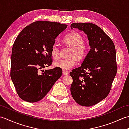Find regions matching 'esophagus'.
Instances as JSON below:
<instances>
[{
    "mask_svg": "<svg viewBox=\"0 0 129 129\" xmlns=\"http://www.w3.org/2000/svg\"><path fill=\"white\" fill-rule=\"evenodd\" d=\"M62 74L63 75H68L69 74V72H68V71H65V70H63L62 71Z\"/></svg>",
    "mask_w": 129,
    "mask_h": 129,
    "instance_id": "34e87169",
    "label": "esophagus"
}]
</instances>
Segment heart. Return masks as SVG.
<instances>
[{
	"label": "heart",
	"mask_w": 129,
	"mask_h": 129,
	"mask_svg": "<svg viewBox=\"0 0 129 129\" xmlns=\"http://www.w3.org/2000/svg\"><path fill=\"white\" fill-rule=\"evenodd\" d=\"M64 42L72 47L69 56L67 59H60L54 63V67L64 70H69L76 64V58L79 60L83 59L88 53L89 46L87 43H83L82 35L76 32L68 34L64 38ZM50 54L55 59H58L60 56V50L55 44L52 45Z\"/></svg>",
	"instance_id": "obj_1"
}]
</instances>
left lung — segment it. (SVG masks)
Here are the masks:
<instances>
[{
  "mask_svg": "<svg viewBox=\"0 0 129 129\" xmlns=\"http://www.w3.org/2000/svg\"><path fill=\"white\" fill-rule=\"evenodd\" d=\"M87 36L90 50L81 67L73 69L70 91L79 105L91 106L104 99L110 92L117 73L114 44L100 27L92 23H73Z\"/></svg>",
  "mask_w": 129,
  "mask_h": 129,
  "instance_id": "8db88e82",
  "label": "left lung"
}]
</instances>
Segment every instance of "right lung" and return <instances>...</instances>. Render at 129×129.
I'll use <instances>...</instances> for the list:
<instances>
[{"mask_svg":"<svg viewBox=\"0 0 129 129\" xmlns=\"http://www.w3.org/2000/svg\"><path fill=\"white\" fill-rule=\"evenodd\" d=\"M67 26L37 21L24 28L16 38L11 56L10 77L22 100L29 103L42 100L61 77L62 70L59 68L42 73L39 70L52 64L51 48Z\"/></svg>","mask_w":129,"mask_h":129,"instance_id":"add662e5","label":"right lung"}]
</instances>
